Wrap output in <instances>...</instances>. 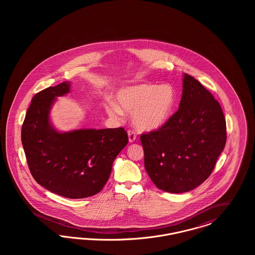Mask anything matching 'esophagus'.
<instances>
[{"mask_svg":"<svg viewBox=\"0 0 255 255\" xmlns=\"http://www.w3.org/2000/svg\"><path fill=\"white\" fill-rule=\"evenodd\" d=\"M128 137H129V141L133 142L136 139V133H134L132 130L128 131Z\"/></svg>","mask_w":255,"mask_h":255,"instance_id":"34e87169","label":"esophagus"}]
</instances>
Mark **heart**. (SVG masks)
<instances>
[{
	"instance_id": "b5f03b06",
	"label": "heart",
	"mask_w": 255,
	"mask_h": 255,
	"mask_svg": "<svg viewBox=\"0 0 255 255\" xmlns=\"http://www.w3.org/2000/svg\"><path fill=\"white\" fill-rule=\"evenodd\" d=\"M116 98L119 105L114 102L104 105L110 117L122 119L124 112L133 113L134 126L141 131L151 132L168 122L175 106L176 94L168 84H139L122 89Z\"/></svg>"
}]
</instances>
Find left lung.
Returning a JSON list of instances; mask_svg holds the SVG:
<instances>
[{
	"instance_id": "8db88e82",
	"label": "left lung",
	"mask_w": 255,
	"mask_h": 255,
	"mask_svg": "<svg viewBox=\"0 0 255 255\" xmlns=\"http://www.w3.org/2000/svg\"><path fill=\"white\" fill-rule=\"evenodd\" d=\"M140 141L155 185L170 193L190 191L210 176L226 146L223 110L209 91L184 73L179 110L157 131L142 133Z\"/></svg>"
}]
</instances>
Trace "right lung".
<instances>
[{
  "label": "right lung",
  "instance_id": "obj_1",
  "mask_svg": "<svg viewBox=\"0 0 255 255\" xmlns=\"http://www.w3.org/2000/svg\"><path fill=\"white\" fill-rule=\"evenodd\" d=\"M71 82L36 94L22 126V143L34 180L50 192L82 199L101 191L113 162L128 143L122 128L78 129L58 132L49 122L56 97L70 92Z\"/></svg>",
  "mask_w": 255,
  "mask_h": 255
}]
</instances>
